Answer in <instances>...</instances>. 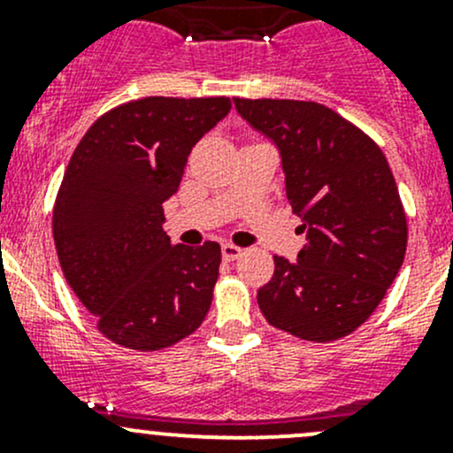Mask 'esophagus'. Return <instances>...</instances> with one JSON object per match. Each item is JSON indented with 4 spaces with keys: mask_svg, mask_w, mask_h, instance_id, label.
<instances>
[{
    "mask_svg": "<svg viewBox=\"0 0 453 453\" xmlns=\"http://www.w3.org/2000/svg\"><path fill=\"white\" fill-rule=\"evenodd\" d=\"M241 254H243V250L236 248V245H232V243H223V245H221V256H223V260H236Z\"/></svg>",
    "mask_w": 453,
    "mask_h": 453,
    "instance_id": "obj_1",
    "label": "esophagus"
}]
</instances>
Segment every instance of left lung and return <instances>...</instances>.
<instances>
[{
  "label": "left lung",
  "instance_id": "left-lung-1",
  "mask_svg": "<svg viewBox=\"0 0 453 453\" xmlns=\"http://www.w3.org/2000/svg\"><path fill=\"white\" fill-rule=\"evenodd\" d=\"M234 107L280 150L287 199L307 232L298 263L273 256L260 311L300 340H340L366 322L403 265L408 223L386 155L319 103L234 98Z\"/></svg>",
  "mask_w": 453,
  "mask_h": 453
}]
</instances>
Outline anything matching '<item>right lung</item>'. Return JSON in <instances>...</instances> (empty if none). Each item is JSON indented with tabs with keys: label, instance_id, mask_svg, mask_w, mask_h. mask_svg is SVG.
<instances>
[{
	"label": "right lung",
	"instance_id": "right-lung-1",
	"mask_svg": "<svg viewBox=\"0 0 453 453\" xmlns=\"http://www.w3.org/2000/svg\"><path fill=\"white\" fill-rule=\"evenodd\" d=\"M230 107L226 96L131 100L100 116L67 164L52 212L58 263L98 331L125 349L177 344L210 311L221 248L173 245L162 203Z\"/></svg>",
	"mask_w": 453,
	"mask_h": 453
}]
</instances>
